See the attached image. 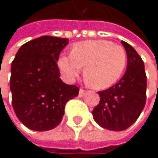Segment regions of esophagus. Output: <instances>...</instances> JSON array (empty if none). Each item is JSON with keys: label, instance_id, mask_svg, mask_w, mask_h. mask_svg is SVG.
Listing matches in <instances>:
<instances>
[{"label": "esophagus", "instance_id": "34e87169", "mask_svg": "<svg viewBox=\"0 0 158 158\" xmlns=\"http://www.w3.org/2000/svg\"><path fill=\"white\" fill-rule=\"evenodd\" d=\"M85 92H86V91H85L84 89H79V97H83V96L85 95Z\"/></svg>", "mask_w": 158, "mask_h": 158}]
</instances>
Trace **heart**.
<instances>
[{"label": "heart", "instance_id": "heart-1", "mask_svg": "<svg viewBox=\"0 0 158 158\" xmlns=\"http://www.w3.org/2000/svg\"><path fill=\"white\" fill-rule=\"evenodd\" d=\"M125 49L107 40H89L73 45L71 54H63L57 65L64 79L72 81L84 67V78L94 89H106L123 75L126 67Z\"/></svg>", "mask_w": 158, "mask_h": 158}]
</instances>
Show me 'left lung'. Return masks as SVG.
<instances>
[{
	"instance_id": "obj_1",
	"label": "left lung",
	"mask_w": 158,
	"mask_h": 158,
	"mask_svg": "<svg viewBox=\"0 0 158 158\" xmlns=\"http://www.w3.org/2000/svg\"><path fill=\"white\" fill-rule=\"evenodd\" d=\"M122 44L127 54L126 71L114 86L98 92L100 102L92 110L100 126L116 132L127 129L137 120L146 100L143 61L132 46L124 41Z\"/></svg>"
}]
</instances>
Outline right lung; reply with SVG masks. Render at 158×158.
I'll list each match as a JSON object with an SVG mask.
<instances>
[{"mask_svg": "<svg viewBox=\"0 0 158 158\" xmlns=\"http://www.w3.org/2000/svg\"><path fill=\"white\" fill-rule=\"evenodd\" d=\"M68 38L44 35L23 44L12 63L10 89L17 118L34 131H48L63 118L79 89L64 83L56 64Z\"/></svg>", "mask_w": 158, "mask_h": 158, "instance_id": "obj_1", "label": "right lung"}]
</instances>
